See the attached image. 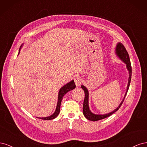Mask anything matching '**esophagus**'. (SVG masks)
I'll use <instances>...</instances> for the list:
<instances>
[{"instance_id":"34e87169","label":"esophagus","mask_w":147,"mask_h":147,"mask_svg":"<svg viewBox=\"0 0 147 147\" xmlns=\"http://www.w3.org/2000/svg\"><path fill=\"white\" fill-rule=\"evenodd\" d=\"M74 81H75V85L77 86V87L80 86L82 84V82H81V79L79 77H76L74 79Z\"/></svg>"}]
</instances>
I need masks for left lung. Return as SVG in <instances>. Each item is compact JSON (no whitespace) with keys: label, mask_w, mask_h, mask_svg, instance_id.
Here are the masks:
<instances>
[{"label":"left lung","mask_w":147,"mask_h":147,"mask_svg":"<svg viewBox=\"0 0 147 147\" xmlns=\"http://www.w3.org/2000/svg\"><path fill=\"white\" fill-rule=\"evenodd\" d=\"M115 52H116V54L119 57V58L121 60H122L124 63L126 64V67L127 69V70L129 71V80H128V84L127 86L126 92L125 95H124V99L121 102V104H120L118 107L115 110H114L113 112L105 114V115H96V114L92 113L90 111V109H89V104H88L89 92H88V89L84 86L82 85L81 87L84 91V99L83 106V113L84 116L86 118V119H88V120H90V121H98V120L107 118L110 117V115H112L113 113H114L115 112H116L122 105L123 102L124 100V98H125V97L127 94L129 88L131 80V75H132V67H131L130 59H129V55H128V53L126 51L125 47H124V46L121 43H118L117 44L116 49H115Z\"/></svg>","instance_id":"left-lung-1"}]
</instances>
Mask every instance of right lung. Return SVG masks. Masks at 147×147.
<instances>
[{
	"mask_svg": "<svg viewBox=\"0 0 147 147\" xmlns=\"http://www.w3.org/2000/svg\"><path fill=\"white\" fill-rule=\"evenodd\" d=\"M22 45L21 46L20 48V49L21 48ZM20 53V52H19ZM76 87L75 86V84L74 83V81L72 80L69 83H67L65 85L63 86L62 87L60 90L59 91V94H58V100H57V106H56V109L55 113H53V115H51V116L48 117H45V118H38L40 119H45V120H50V119H55L57 115H59V112H60V107H61V101L62 99H63L64 96L66 94L67 92L74 90V89Z\"/></svg>",
	"mask_w": 147,
	"mask_h": 147,
	"instance_id": "1",
	"label": "right lung"
}]
</instances>
